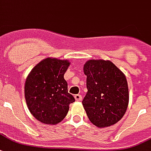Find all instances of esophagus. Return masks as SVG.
Segmentation results:
<instances>
[{
	"instance_id": "34e87169",
	"label": "esophagus",
	"mask_w": 151,
	"mask_h": 151,
	"mask_svg": "<svg viewBox=\"0 0 151 151\" xmlns=\"http://www.w3.org/2000/svg\"><path fill=\"white\" fill-rule=\"evenodd\" d=\"M74 98H75L76 101H81V99H82L81 94H76V95L74 96Z\"/></svg>"
}]
</instances>
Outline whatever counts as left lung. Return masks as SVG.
I'll list each match as a JSON object with an SVG mask.
<instances>
[{
    "label": "left lung",
    "instance_id": "8db88e82",
    "mask_svg": "<svg viewBox=\"0 0 151 151\" xmlns=\"http://www.w3.org/2000/svg\"><path fill=\"white\" fill-rule=\"evenodd\" d=\"M88 92L82 105L98 128L110 127L123 117L129 103L126 75L109 60H88L83 67Z\"/></svg>",
    "mask_w": 151,
    "mask_h": 151
}]
</instances>
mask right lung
Returning <instances> with one entry per match:
<instances>
[{"label":"right lung","mask_w":151,"mask_h":151,"mask_svg":"<svg viewBox=\"0 0 151 151\" xmlns=\"http://www.w3.org/2000/svg\"><path fill=\"white\" fill-rule=\"evenodd\" d=\"M68 60L46 58L30 71L24 83V98L29 110L44 124L61 122L75 99L68 93L64 78L70 66Z\"/></svg>","instance_id":"obj_1"}]
</instances>
